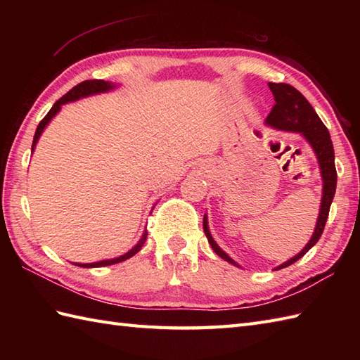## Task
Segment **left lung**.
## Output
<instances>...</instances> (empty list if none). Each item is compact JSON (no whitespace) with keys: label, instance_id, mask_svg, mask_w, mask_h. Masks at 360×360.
<instances>
[{"label":"left lung","instance_id":"1","mask_svg":"<svg viewBox=\"0 0 360 360\" xmlns=\"http://www.w3.org/2000/svg\"><path fill=\"white\" fill-rule=\"evenodd\" d=\"M269 88L274 94L275 105L271 110L269 116L266 117V124L278 129H286V131H295V133L303 134L304 139L311 143V147L316 151L320 172H322V178H323L322 205H320V213H319L314 235L311 236L309 243L303 248L300 254L288 259L286 263H283L281 266L277 267V269H283V267H288L290 264H294L297 259H300L320 240V236H322L328 215H330V207L335 193V186H338V172H335L334 147L331 142L330 131H328V128L325 127L323 122L320 120V117L317 116V112L314 111V108H312L311 103L304 98V96L300 93V91H297L294 86L288 85V83L269 82ZM202 226H204V233L207 236L212 249L215 250V254L223 259H226V262L238 266L231 257L226 254V252L219 249L215 240L212 238V235L209 232V226H207V218L205 217H204Z\"/></svg>","mask_w":360,"mask_h":360}]
</instances>
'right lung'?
<instances>
[{"mask_svg":"<svg viewBox=\"0 0 360 360\" xmlns=\"http://www.w3.org/2000/svg\"><path fill=\"white\" fill-rule=\"evenodd\" d=\"M112 88V85L111 83H108V82H105V80H97V79H94V80H85V82H82V83H79V85H75L71 91H68V93L60 98V101H57L56 103H53V106L52 108L49 110V112L46 114V116L41 119V122L40 124H38V127H37V131H35V136H34V143H32V150H34V147H35V143H37V141H38V137H40V134L43 133V129H44V127L49 124V120L56 116V114L60 111V108H62V105L63 103H66V102H72V101H77V98H80V97H86V96H91V94H97V93H103V91H108V89H111ZM147 231L143 232V235H142V238H141V241L136 244V246L129 250V252H127L125 255H122V257H117V258H112V259H103V262H97V263H88V264H77V266H82V267H101V266H110V264H116V263H120V262H125V259H128V258H131L133 255H136L137 252H139L141 249H142V246H143V243L147 241Z\"/></svg>","mask_w":360,"mask_h":360,"instance_id":"add662e5","label":"right lung"}]
</instances>
